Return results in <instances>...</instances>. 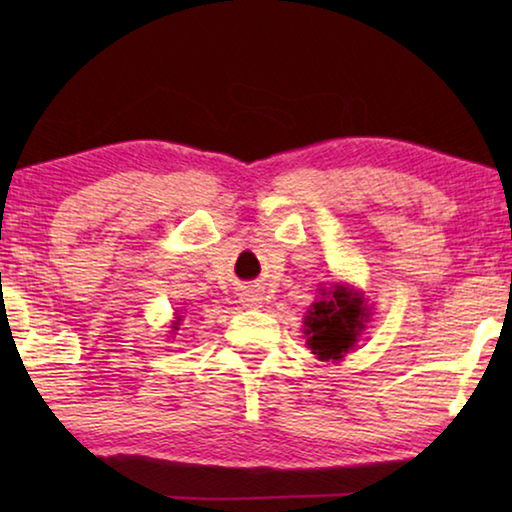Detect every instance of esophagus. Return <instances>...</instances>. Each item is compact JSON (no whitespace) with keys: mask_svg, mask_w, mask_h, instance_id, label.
Masks as SVG:
<instances>
[{"mask_svg":"<svg viewBox=\"0 0 512 512\" xmlns=\"http://www.w3.org/2000/svg\"><path fill=\"white\" fill-rule=\"evenodd\" d=\"M248 305H257V298H246Z\"/></svg>","mask_w":512,"mask_h":512,"instance_id":"esophagus-1","label":"esophagus"}]
</instances>
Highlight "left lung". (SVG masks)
Returning <instances> with one entry per match:
<instances>
[{"instance_id":"left-lung-1","label":"left lung","mask_w":512,"mask_h":512,"mask_svg":"<svg viewBox=\"0 0 512 512\" xmlns=\"http://www.w3.org/2000/svg\"><path fill=\"white\" fill-rule=\"evenodd\" d=\"M366 316L359 293H350L343 287L323 293V300L314 302L305 316L307 345L318 359H341L357 341Z\"/></svg>"}]
</instances>
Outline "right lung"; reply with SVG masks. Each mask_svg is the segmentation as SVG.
<instances>
[{"mask_svg":"<svg viewBox=\"0 0 512 512\" xmlns=\"http://www.w3.org/2000/svg\"><path fill=\"white\" fill-rule=\"evenodd\" d=\"M173 329H178V323H176V325H173Z\"/></svg>","mask_w":512,"mask_h":512,"instance_id":"1","label":"right lung"}]
</instances>
